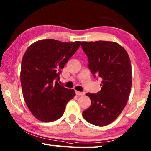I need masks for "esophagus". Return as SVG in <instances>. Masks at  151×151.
I'll return each instance as SVG.
<instances>
[{
  "mask_svg": "<svg viewBox=\"0 0 151 151\" xmlns=\"http://www.w3.org/2000/svg\"><path fill=\"white\" fill-rule=\"evenodd\" d=\"M76 94L77 95H84V94H85V93H84V92H79V91H76Z\"/></svg>",
  "mask_w": 151,
  "mask_h": 151,
  "instance_id": "1",
  "label": "esophagus"
}]
</instances>
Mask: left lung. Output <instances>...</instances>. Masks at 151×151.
Listing matches in <instances>:
<instances>
[{
  "label": "left lung",
  "mask_w": 151,
  "mask_h": 151,
  "mask_svg": "<svg viewBox=\"0 0 151 151\" xmlns=\"http://www.w3.org/2000/svg\"><path fill=\"white\" fill-rule=\"evenodd\" d=\"M81 45L94 78L102 79L101 91L86 94L91 104L82 116L94 125H108L119 116L127 103L132 84L130 58L121 45L112 41L82 42Z\"/></svg>",
  "instance_id": "left-lung-1"
}]
</instances>
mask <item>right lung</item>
<instances>
[{"instance_id": "1", "label": "right lung", "mask_w": 151, "mask_h": 151, "mask_svg": "<svg viewBox=\"0 0 151 151\" xmlns=\"http://www.w3.org/2000/svg\"><path fill=\"white\" fill-rule=\"evenodd\" d=\"M80 41L43 39L28 47L22 60L20 81L24 99L38 120L51 122L63 115L76 93L59 84L61 69L80 45Z\"/></svg>"}]
</instances>
